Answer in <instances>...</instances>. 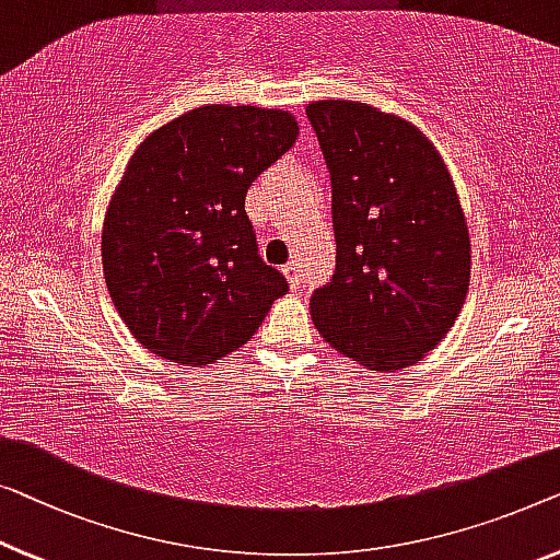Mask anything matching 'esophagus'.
Wrapping results in <instances>:
<instances>
[{
  "mask_svg": "<svg viewBox=\"0 0 560 560\" xmlns=\"http://www.w3.org/2000/svg\"><path fill=\"white\" fill-rule=\"evenodd\" d=\"M283 277H287V281H289V287L291 289H299V287H302V273H299V264L296 261H289L287 266H283Z\"/></svg>",
  "mask_w": 560,
  "mask_h": 560,
  "instance_id": "esophagus-1",
  "label": "esophagus"
}]
</instances>
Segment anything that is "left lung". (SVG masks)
Wrapping results in <instances>:
<instances>
[{
  "label": "left lung",
  "mask_w": 560,
  "mask_h": 560,
  "mask_svg": "<svg viewBox=\"0 0 560 560\" xmlns=\"http://www.w3.org/2000/svg\"><path fill=\"white\" fill-rule=\"evenodd\" d=\"M331 175L337 271L308 299L314 327L372 372L412 366L453 329L470 287V231L435 143L399 115L314 100Z\"/></svg>",
  "instance_id": "8db88e82"
}]
</instances>
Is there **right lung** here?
I'll list each match as a JSON object with an SVG mask.
<instances>
[{"label": "right lung", "instance_id": "obj_1", "mask_svg": "<svg viewBox=\"0 0 560 560\" xmlns=\"http://www.w3.org/2000/svg\"><path fill=\"white\" fill-rule=\"evenodd\" d=\"M291 113L200 105L148 132L103 223L105 287L148 352L183 366L236 352L287 279L256 254L252 183L296 143Z\"/></svg>", "mask_w": 560, "mask_h": 560}]
</instances>
